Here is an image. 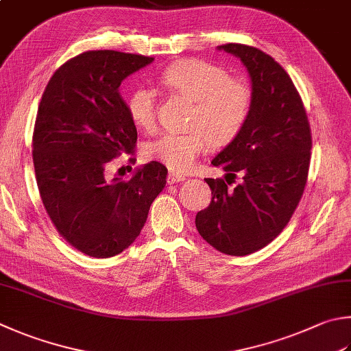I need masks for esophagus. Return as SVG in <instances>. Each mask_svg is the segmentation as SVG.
Instances as JSON below:
<instances>
[{"mask_svg":"<svg viewBox=\"0 0 351 351\" xmlns=\"http://www.w3.org/2000/svg\"><path fill=\"white\" fill-rule=\"evenodd\" d=\"M186 180V176L183 174H178V173H169L168 174V183L173 184V183H180Z\"/></svg>","mask_w":351,"mask_h":351,"instance_id":"obj_1","label":"esophagus"}]
</instances>
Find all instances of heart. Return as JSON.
<instances>
[{"label":"heart","instance_id":"obj_1","mask_svg":"<svg viewBox=\"0 0 351 351\" xmlns=\"http://www.w3.org/2000/svg\"><path fill=\"white\" fill-rule=\"evenodd\" d=\"M160 81L171 91L194 102L189 119L193 130L168 131L147 145V156L169 169H191L210 142L218 147L232 142L252 113L254 93L249 84L230 77L228 70L217 64L203 59L178 61L162 71ZM127 110L138 128L154 130L158 110L156 91L147 85H136L128 93Z\"/></svg>","mask_w":351,"mask_h":351}]
</instances>
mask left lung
Listing matches in <instances>:
<instances>
[{"label":"left lung","mask_w":351,"mask_h":351,"mask_svg":"<svg viewBox=\"0 0 351 351\" xmlns=\"http://www.w3.org/2000/svg\"><path fill=\"white\" fill-rule=\"evenodd\" d=\"M218 49L246 65L254 107L244 130L213 160L226 180L206 178L213 200L195 226L217 250L244 256L274 241L292 218L307 183L312 133L298 90L272 56L244 44ZM238 175L242 182L232 187Z\"/></svg>","instance_id":"1"}]
</instances>
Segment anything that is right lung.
<instances>
[{
  "label": "right lung",
  "mask_w": 351,
  "mask_h": 351,
  "mask_svg": "<svg viewBox=\"0 0 351 351\" xmlns=\"http://www.w3.org/2000/svg\"><path fill=\"white\" fill-rule=\"evenodd\" d=\"M149 62L134 53L84 51L53 73L39 102L32 137L39 195L59 235L88 256L127 249L167 184L168 169L158 162L131 178L105 171L134 153L137 130L119 85Z\"/></svg>",
  "instance_id": "obj_1"
}]
</instances>
